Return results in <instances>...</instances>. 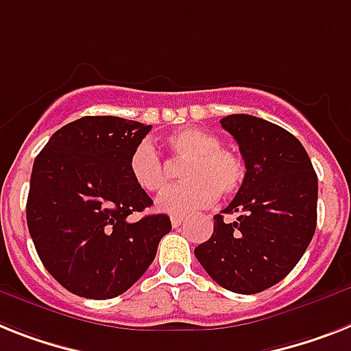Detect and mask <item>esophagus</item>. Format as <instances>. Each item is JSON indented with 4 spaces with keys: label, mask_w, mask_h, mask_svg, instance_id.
<instances>
[{
    "label": "esophagus",
    "mask_w": 351,
    "mask_h": 351,
    "mask_svg": "<svg viewBox=\"0 0 351 351\" xmlns=\"http://www.w3.org/2000/svg\"><path fill=\"white\" fill-rule=\"evenodd\" d=\"M170 221H172L173 228H178V226L182 224V221H184V217H182V215H172V217H170Z\"/></svg>",
    "instance_id": "34e87169"
}]
</instances>
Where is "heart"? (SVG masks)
<instances>
[{
    "instance_id": "heart-1",
    "label": "heart",
    "mask_w": 351,
    "mask_h": 351,
    "mask_svg": "<svg viewBox=\"0 0 351 351\" xmlns=\"http://www.w3.org/2000/svg\"><path fill=\"white\" fill-rule=\"evenodd\" d=\"M173 159L186 161L181 169L179 186L165 190L156 201L159 211L169 215H186L208 208L217 193L230 197L237 193L245 178V167L239 156L221 147L215 134L199 127H184L167 138ZM130 179L140 190L156 193L167 184L163 161L150 141H141L130 152Z\"/></svg>"
}]
</instances>
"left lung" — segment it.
<instances>
[{"label": "left lung", "mask_w": 351, "mask_h": 351, "mask_svg": "<svg viewBox=\"0 0 351 351\" xmlns=\"http://www.w3.org/2000/svg\"><path fill=\"white\" fill-rule=\"evenodd\" d=\"M239 143L245 178L195 256L221 287L256 294L282 282L311 244L317 222V176L296 136L251 114L221 120Z\"/></svg>", "instance_id": "obj_1"}]
</instances>
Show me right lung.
I'll use <instances>...</instances> for the list:
<instances>
[{"label":"right lung","mask_w":351,"mask_h":351,"mask_svg":"<svg viewBox=\"0 0 351 351\" xmlns=\"http://www.w3.org/2000/svg\"><path fill=\"white\" fill-rule=\"evenodd\" d=\"M150 129L118 117L78 118L60 127L34 161L28 231L46 271L77 296L123 294L172 230L163 213L129 219L152 204L129 173L130 152Z\"/></svg>","instance_id":"right-lung-1"}]
</instances>
